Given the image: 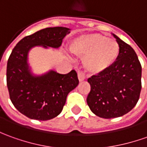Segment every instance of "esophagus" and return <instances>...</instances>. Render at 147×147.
<instances>
[{
  "label": "esophagus",
  "mask_w": 147,
  "mask_h": 147,
  "mask_svg": "<svg viewBox=\"0 0 147 147\" xmlns=\"http://www.w3.org/2000/svg\"><path fill=\"white\" fill-rule=\"evenodd\" d=\"M78 79H79V81L80 82L84 81V79H85L84 74L83 73V72H79V73H78Z\"/></svg>",
  "instance_id": "obj_1"
}]
</instances>
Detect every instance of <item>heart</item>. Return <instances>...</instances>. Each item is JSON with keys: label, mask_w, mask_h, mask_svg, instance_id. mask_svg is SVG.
I'll use <instances>...</instances> for the list:
<instances>
[{"label": "heart", "mask_w": 147, "mask_h": 147, "mask_svg": "<svg viewBox=\"0 0 147 147\" xmlns=\"http://www.w3.org/2000/svg\"><path fill=\"white\" fill-rule=\"evenodd\" d=\"M69 49L75 55L84 57V67L92 76H98L109 69L120 55L118 42L100 34L78 36L71 42Z\"/></svg>", "instance_id": "b5f03b06"}]
</instances>
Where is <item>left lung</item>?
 Here are the masks:
<instances>
[{
    "mask_svg": "<svg viewBox=\"0 0 147 147\" xmlns=\"http://www.w3.org/2000/svg\"><path fill=\"white\" fill-rule=\"evenodd\" d=\"M120 46L117 60L106 71L88 80L91 91L88 105L95 115L114 118L126 114L136 105L142 89V67L134 50L112 34Z\"/></svg>",
    "mask_w": 147,
    "mask_h": 147,
    "instance_id": "1",
    "label": "left lung"
}]
</instances>
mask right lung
Masks as SVG:
<instances>
[{
	"label": "right lung",
	"mask_w": 147,
	"mask_h": 147,
	"mask_svg": "<svg viewBox=\"0 0 147 147\" xmlns=\"http://www.w3.org/2000/svg\"><path fill=\"white\" fill-rule=\"evenodd\" d=\"M71 29L49 27L26 36L16 45L7 63V87L14 107L30 119L47 121L60 113L67 96L79 84L77 73L59 74L55 70L34 73L29 53L36 47L59 48Z\"/></svg>",
	"instance_id": "right-lung-1"
}]
</instances>
